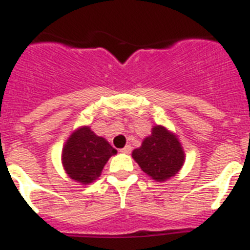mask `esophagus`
<instances>
[{
    "instance_id": "1",
    "label": "esophagus",
    "mask_w": 250,
    "mask_h": 250,
    "mask_svg": "<svg viewBox=\"0 0 250 250\" xmlns=\"http://www.w3.org/2000/svg\"><path fill=\"white\" fill-rule=\"evenodd\" d=\"M121 152H125V154H130L131 152V146L130 145H126V146L121 149Z\"/></svg>"
}]
</instances>
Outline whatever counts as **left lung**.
Listing matches in <instances>:
<instances>
[{"label":"left lung","mask_w":250,"mask_h":250,"mask_svg":"<svg viewBox=\"0 0 250 250\" xmlns=\"http://www.w3.org/2000/svg\"><path fill=\"white\" fill-rule=\"evenodd\" d=\"M132 158L144 173L156 182H164L183 167L184 151L175 135L165 127L155 126L143 145L132 151Z\"/></svg>","instance_id":"8db88e82"}]
</instances>
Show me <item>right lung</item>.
I'll use <instances>...</instances> for the list:
<instances>
[{
	"label": "right lung",
	"mask_w": 250,
	"mask_h": 250,
	"mask_svg": "<svg viewBox=\"0 0 250 250\" xmlns=\"http://www.w3.org/2000/svg\"><path fill=\"white\" fill-rule=\"evenodd\" d=\"M104 138L85 126L74 132L62 150V163L68 176L83 184L94 182L103 171L106 161L116 154Z\"/></svg>",
	"instance_id": "add662e5"
}]
</instances>
